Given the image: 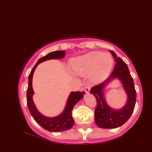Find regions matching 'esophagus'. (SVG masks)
Listing matches in <instances>:
<instances>
[{"label":"esophagus","instance_id":"34e87169","mask_svg":"<svg viewBox=\"0 0 152 152\" xmlns=\"http://www.w3.org/2000/svg\"><path fill=\"white\" fill-rule=\"evenodd\" d=\"M90 89H91V86L89 85H86L84 87V91L86 93H89V91H90Z\"/></svg>","mask_w":152,"mask_h":152}]
</instances>
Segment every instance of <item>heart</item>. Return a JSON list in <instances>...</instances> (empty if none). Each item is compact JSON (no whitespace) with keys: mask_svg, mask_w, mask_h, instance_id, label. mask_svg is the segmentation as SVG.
Listing matches in <instances>:
<instances>
[{"mask_svg":"<svg viewBox=\"0 0 152 152\" xmlns=\"http://www.w3.org/2000/svg\"><path fill=\"white\" fill-rule=\"evenodd\" d=\"M114 59L110 54L93 51L76 58L71 64L73 72L77 75L89 78L94 83L105 80L110 73Z\"/></svg>","mask_w":152,"mask_h":152,"instance_id":"obj_1","label":"heart"}]
</instances>
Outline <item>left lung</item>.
Here are the masks:
<instances>
[{
    "mask_svg": "<svg viewBox=\"0 0 152 152\" xmlns=\"http://www.w3.org/2000/svg\"><path fill=\"white\" fill-rule=\"evenodd\" d=\"M110 51L116 62L114 70L107 80L90 90V93L93 94L96 100L95 121L96 125L102 129H114L124 125L133 114L137 98L133 79L127 64L120 57H117L114 51ZM115 79H118L121 82L128 96L126 104L120 109L110 107L104 96V88Z\"/></svg>",
    "mask_w": 152,
    "mask_h": 152,
    "instance_id": "8db88e82",
    "label": "left lung"
}]
</instances>
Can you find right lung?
Returning a JSON list of instances; mask_svg holds the SVG:
<instances>
[{
	"instance_id": "1",
	"label": "right lung",
	"mask_w": 152,
	"mask_h": 152,
	"mask_svg": "<svg viewBox=\"0 0 152 152\" xmlns=\"http://www.w3.org/2000/svg\"><path fill=\"white\" fill-rule=\"evenodd\" d=\"M65 51H56L46 55V56L41 57L32 69L28 76V85L27 90V107L29 110L32 117L42 127L50 132H60L69 130L72 127L74 121L72 117V110L76 104L81 100L85 92H71L67 99L65 107L64 110L56 117H47L38 110L37 106H35L33 101V96L34 91L32 86L33 82V76L35 69L40 63L50 59H62L64 57Z\"/></svg>"
}]
</instances>
